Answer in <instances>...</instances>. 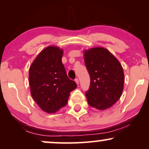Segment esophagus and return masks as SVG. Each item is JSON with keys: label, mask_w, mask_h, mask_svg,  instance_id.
<instances>
[{"label": "esophagus", "mask_w": 149, "mask_h": 149, "mask_svg": "<svg viewBox=\"0 0 149 149\" xmlns=\"http://www.w3.org/2000/svg\"><path fill=\"white\" fill-rule=\"evenodd\" d=\"M75 82H76L77 85H78V83H79V80H78V78H76V79H75Z\"/></svg>", "instance_id": "34e87169"}]
</instances>
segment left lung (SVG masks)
<instances>
[{
    "mask_svg": "<svg viewBox=\"0 0 149 149\" xmlns=\"http://www.w3.org/2000/svg\"><path fill=\"white\" fill-rule=\"evenodd\" d=\"M84 60L90 76V88L85 92L89 105L99 110L111 107L122 95L124 88L120 63L104 47L85 50Z\"/></svg>",
    "mask_w": 149,
    "mask_h": 149,
    "instance_id": "obj_1",
    "label": "left lung"
}]
</instances>
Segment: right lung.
<instances>
[{
  "mask_svg": "<svg viewBox=\"0 0 149 149\" xmlns=\"http://www.w3.org/2000/svg\"><path fill=\"white\" fill-rule=\"evenodd\" d=\"M63 49L48 46L30 66L29 80L33 99L43 111L54 113L68 102L77 85L70 80L61 62Z\"/></svg>",
  "mask_w": 149,
  "mask_h": 149,
  "instance_id": "obj_1",
  "label": "right lung"
}]
</instances>
